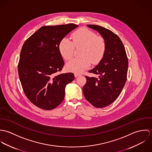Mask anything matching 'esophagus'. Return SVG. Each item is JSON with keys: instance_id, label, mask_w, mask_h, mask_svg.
Segmentation results:
<instances>
[{"instance_id": "esophagus-1", "label": "esophagus", "mask_w": 152, "mask_h": 152, "mask_svg": "<svg viewBox=\"0 0 152 152\" xmlns=\"http://www.w3.org/2000/svg\"><path fill=\"white\" fill-rule=\"evenodd\" d=\"M74 75H75V77H78V76L81 75V74H78V73H75V74H74Z\"/></svg>"}]
</instances>
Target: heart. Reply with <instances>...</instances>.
Instances as JSON below:
<instances>
[{
	"instance_id": "obj_1",
	"label": "heart",
	"mask_w": 152,
	"mask_h": 152,
	"mask_svg": "<svg viewBox=\"0 0 152 152\" xmlns=\"http://www.w3.org/2000/svg\"><path fill=\"white\" fill-rule=\"evenodd\" d=\"M72 42L67 37L63 38L58 44V50L62 57L69 60L73 56L75 47H83L81 58H74L65 65L69 71L80 73L88 68L91 62L97 64L102 58L105 44L104 40L96 36L92 31L82 28L74 32L71 35Z\"/></svg>"
}]
</instances>
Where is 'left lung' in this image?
Returning a JSON list of instances; mask_svg holds the SVG:
<instances>
[{
	"instance_id": "obj_1",
	"label": "left lung",
	"mask_w": 152,
	"mask_h": 152,
	"mask_svg": "<svg viewBox=\"0 0 152 152\" xmlns=\"http://www.w3.org/2000/svg\"><path fill=\"white\" fill-rule=\"evenodd\" d=\"M98 31L105 44L102 58L89 72L99 77L86 76L87 83L83 93L87 101L96 108H104L113 102L125 84L128 60L124 45L120 38L107 28L97 25H87Z\"/></svg>"
}]
</instances>
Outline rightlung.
Masks as SVG:
<instances>
[{"label":"right lung","instance_id":"add662e5","mask_svg":"<svg viewBox=\"0 0 152 152\" xmlns=\"http://www.w3.org/2000/svg\"><path fill=\"white\" fill-rule=\"evenodd\" d=\"M74 24L43 26L23 45L18 65L24 92L30 101L44 110L58 107L64 100L66 86L74 79L73 73L57 75L64 64L58 44Z\"/></svg>","mask_w":152,"mask_h":152}]
</instances>
